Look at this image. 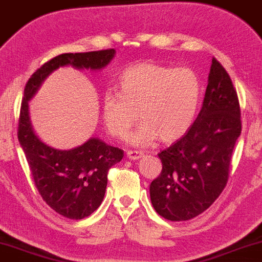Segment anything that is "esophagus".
Masks as SVG:
<instances>
[{"mask_svg": "<svg viewBox=\"0 0 262 262\" xmlns=\"http://www.w3.org/2000/svg\"><path fill=\"white\" fill-rule=\"evenodd\" d=\"M144 154L141 151H135V150H128L127 151V157L129 160H139L140 157H143Z\"/></svg>", "mask_w": 262, "mask_h": 262, "instance_id": "esophagus-1", "label": "esophagus"}]
</instances>
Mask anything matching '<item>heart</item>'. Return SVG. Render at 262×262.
Segmentation results:
<instances>
[{
  "mask_svg": "<svg viewBox=\"0 0 262 262\" xmlns=\"http://www.w3.org/2000/svg\"><path fill=\"white\" fill-rule=\"evenodd\" d=\"M118 86L119 93L107 91L101 103L112 137L125 138L139 116L143 123L128 139L135 146H149L159 138L178 140L193 125L201 99V81L193 69L140 63L123 72Z\"/></svg>",
  "mask_w": 262,
  "mask_h": 262,
  "instance_id": "obj_1",
  "label": "heart"
}]
</instances>
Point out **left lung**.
Returning a JSON list of instances; mask_svg holds the SVG:
<instances>
[{"label": "left lung", "instance_id": "1", "mask_svg": "<svg viewBox=\"0 0 262 262\" xmlns=\"http://www.w3.org/2000/svg\"><path fill=\"white\" fill-rule=\"evenodd\" d=\"M203 107L181 139L159 154L162 171L150 184L154 209L169 221H188L213 204L228 181L241 107L226 69L212 58Z\"/></svg>", "mask_w": 262, "mask_h": 262}]
</instances>
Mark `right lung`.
<instances>
[{"label":"right lung","instance_id":"right-lung-1","mask_svg":"<svg viewBox=\"0 0 262 262\" xmlns=\"http://www.w3.org/2000/svg\"><path fill=\"white\" fill-rule=\"evenodd\" d=\"M115 55L113 49L63 53L41 66L25 85L18 140L42 199L52 210L71 220H83L100 206L105 196L107 173L123 159V151L106 144L100 138H90L71 150L50 146L34 132L29 116V101L43 80L59 67L72 66L75 69L97 72L105 68Z\"/></svg>","mask_w":262,"mask_h":262}]
</instances>
